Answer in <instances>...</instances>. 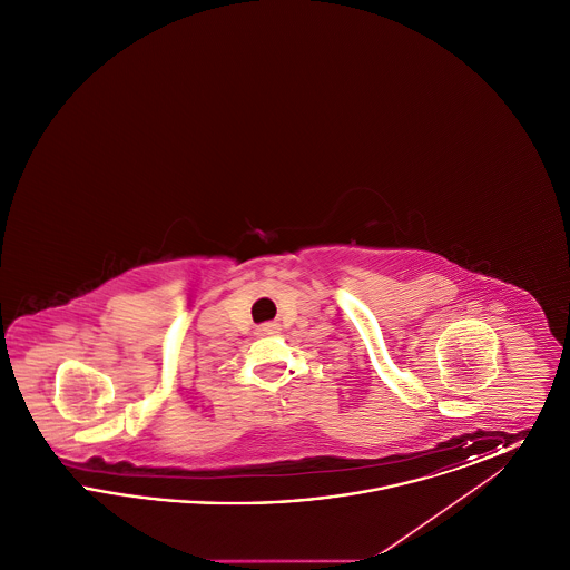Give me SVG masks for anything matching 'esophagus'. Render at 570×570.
<instances>
[{
  "label": "esophagus",
  "instance_id": "obj_1",
  "mask_svg": "<svg viewBox=\"0 0 570 570\" xmlns=\"http://www.w3.org/2000/svg\"><path fill=\"white\" fill-rule=\"evenodd\" d=\"M261 333H265V335H273V333H277V325L267 323V325L261 326Z\"/></svg>",
  "mask_w": 570,
  "mask_h": 570
}]
</instances>
